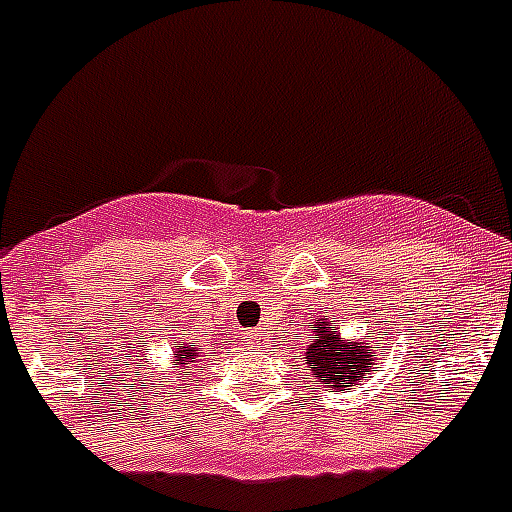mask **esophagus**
<instances>
[{"label":"esophagus","mask_w":512,"mask_h":512,"mask_svg":"<svg viewBox=\"0 0 512 512\" xmlns=\"http://www.w3.org/2000/svg\"><path fill=\"white\" fill-rule=\"evenodd\" d=\"M248 341L253 343V346H261V341H264V328H253L248 330Z\"/></svg>","instance_id":"34e87169"}]
</instances>
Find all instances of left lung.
<instances>
[{"label": "left lung", "mask_w": 512, "mask_h": 512, "mask_svg": "<svg viewBox=\"0 0 512 512\" xmlns=\"http://www.w3.org/2000/svg\"><path fill=\"white\" fill-rule=\"evenodd\" d=\"M312 338L305 348V364L318 387L330 392L356 390V384L366 382L369 374L379 369L382 346L366 336H343L336 320L328 315L315 318Z\"/></svg>", "instance_id": "1"}]
</instances>
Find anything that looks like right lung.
<instances>
[{
    "label": "right lung",
    "mask_w": 512,
    "mask_h": 512,
    "mask_svg": "<svg viewBox=\"0 0 512 512\" xmlns=\"http://www.w3.org/2000/svg\"><path fill=\"white\" fill-rule=\"evenodd\" d=\"M200 354H202L200 346H192V343H189L187 338L171 343V364H174V366L194 364V361L200 359Z\"/></svg>",
    "instance_id": "1"
}]
</instances>
